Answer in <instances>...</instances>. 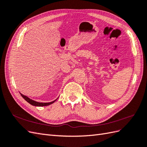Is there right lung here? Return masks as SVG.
<instances>
[{"instance_id": "obj_1", "label": "right lung", "mask_w": 147, "mask_h": 147, "mask_svg": "<svg viewBox=\"0 0 147 147\" xmlns=\"http://www.w3.org/2000/svg\"><path fill=\"white\" fill-rule=\"evenodd\" d=\"M20 94H21V96L22 97H23V98H24L26 101H27V102H28V103H29L30 104L32 105H34V106H38V107L47 106V105H50V104H53V103H54V102L56 100V99L55 100L53 101V102H48V103H42V102H38L34 101V100H32V99H30L29 98V97H28L27 96H24L23 94H21V93H20Z\"/></svg>"}]
</instances>
